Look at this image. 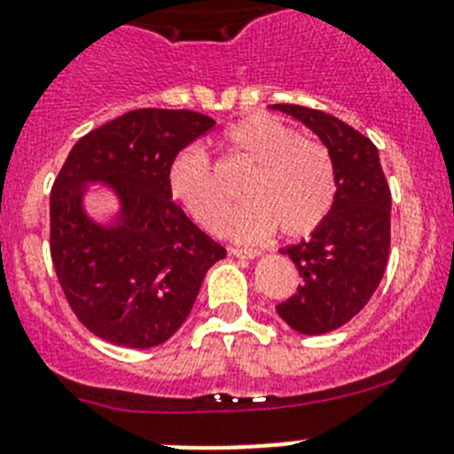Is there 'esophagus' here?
<instances>
[{"label": "esophagus", "mask_w": 454, "mask_h": 454, "mask_svg": "<svg viewBox=\"0 0 454 454\" xmlns=\"http://www.w3.org/2000/svg\"><path fill=\"white\" fill-rule=\"evenodd\" d=\"M230 254H231V256H236V258H258V256H261V249H240V247H231Z\"/></svg>", "instance_id": "34e87169"}]
</instances>
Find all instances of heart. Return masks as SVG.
Masks as SVG:
<instances>
[{"instance_id": "heart-1", "label": "heart", "mask_w": 454, "mask_h": 454, "mask_svg": "<svg viewBox=\"0 0 454 454\" xmlns=\"http://www.w3.org/2000/svg\"><path fill=\"white\" fill-rule=\"evenodd\" d=\"M224 145L256 165L243 189L247 202L230 220L231 200L205 153L183 151L169 171L174 198L207 230L220 231L227 220V231L239 240H258L276 227L287 239H299L330 214L336 176L323 142L303 137L276 115L254 114L224 131Z\"/></svg>"}]
</instances>
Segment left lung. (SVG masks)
Instances as JSON below:
<instances>
[{"instance_id": "1", "label": "left lung", "mask_w": 454, "mask_h": 454, "mask_svg": "<svg viewBox=\"0 0 454 454\" xmlns=\"http://www.w3.org/2000/svg\"><path fill=\"white\" fill-rule=\"evenodd\" d=\"M270 109L312 129L334 162L330 214L308 240L280 249L299 270L301 285L276 305L292 330L325 334L356 317L381 283L390 252V187L374 142L343 120L299 105Z\"/></svg>"}]
</instances>
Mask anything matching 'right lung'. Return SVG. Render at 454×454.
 <instances>
[{
	"mask_svg": "<svg viewBox=\"0 0 454 454\" xmlns=\"http://www.w3.org/2000/svg\"><path fill=\"white\" fill-rule=\"evenodd\" d=\"M214 120L187 109H136L75 142L51 189V258L77 321L124 348H153L192 312L223 245L171 200L176 155ZM111 186V225L83 211L89 184Z\"/></svg>",
	"mask_w": 454,
	"mask_h": 454,
	"instance_id": "obj_1",
	"label": "right lung"
}]
</instances>
